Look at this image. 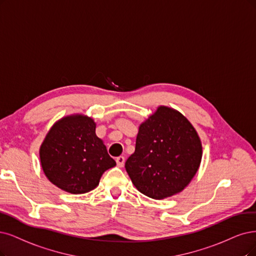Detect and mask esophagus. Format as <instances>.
Segmentation results:
<instances>
[{
    "instance_id": "1",
    "label": "esophagus",
    "mask_w": 256,
    "mask_h": 256,
    "mask_svg": "<svg viewBox=\"0 0 256 256\" xmlns=\"http://www.w3.org/2000/svg\"><path fill=\"white\" fill-rule=\"evenodd\" d=\"M116 162H117V166L119 168H122L123 166H124V162H126V158L123 156H119L116 158Z\"/></svg>"
}]
</instances>
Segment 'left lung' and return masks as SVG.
<instances>
[{
	"label": "left lung",
	"mask_w": 256,
	"mask_h": 256,
	"mask_svg": "<svg viewBox=\"0 0 256 256\" xmlns=\"http://www.w3.org/2000/svg\"><path fill=\"white\" fill-rule=\"evenodd\" d=\"M202 140L182 112L160 106L139 126L126 170L137 190L153 200L182 192L200 168Z\"/></svg>",
	"instance_id": "8db88e82"
}]
</instances>
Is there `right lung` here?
Returning <instances> with one entry per match:
<instances>
[{"label": "right lung", "instance_id": "add662e5", "mask_svg": "<svg viewBox=\"0 0 256 256\" xmlns=\"http://www.w3.org/2000/svg\"><path fill=\"white\" fill-rule=\"evenodd\" d=\"M39 154L47 179L70 194L94 190L102 174L116 166L96 135V122L82 114L56 121L46 134Z\"/></svg>", "mask_w": 256, "mask_h": 256}]
</instances>
